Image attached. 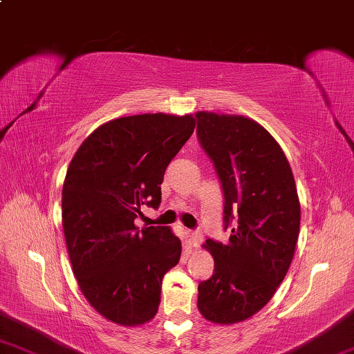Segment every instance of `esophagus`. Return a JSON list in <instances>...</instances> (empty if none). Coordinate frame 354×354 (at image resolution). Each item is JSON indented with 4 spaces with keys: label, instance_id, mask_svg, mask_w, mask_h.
<instances>
[{
    "label": "esophagus",
    "instance_id": "obj_1",
    "mask_svg": "<svg viewBox=\"0 0 354 354\" xmlns=\"http://www.w3.org/2000/svg\"><path fill=\"white\" fill-rule=\"evenodd\" d=\"M187 234H188V239H189V245L191 247H197V245L201 244V241H202V233L201 232L188 230Z\"/></svg>",
    "mask_w": 354,
    "mask_h": 354
}]
</instances>
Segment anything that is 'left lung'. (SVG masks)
I'll return each instance as SVG.
<instances>
[{
    "label": "left lung",
    "instance_id": "8db88e82",
    "mask_svg": "<svg viewBox=\"0 0 354 354\" xmlns=\"http://www.w3.org/2000/svg\"><path fill=\"white\" fill-rule=\"evenodd\" d=\"M197 135L224 189L227 244L207 239L214 272L199 284L197 308L208 322L233 325L268 305L292 263L300 201L281 146L243 115L197 111Z\"/></svg>",
    "mask_w": 354,
    "mask_h": 354
}]
</instances>
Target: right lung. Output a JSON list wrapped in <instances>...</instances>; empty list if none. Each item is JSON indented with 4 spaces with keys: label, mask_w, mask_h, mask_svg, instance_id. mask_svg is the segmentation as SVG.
I'll return each instance as SVG.
<instances>
[{
    "label": "right lung",
    "mask_w": 354,
    "mask_h": 354,
    "mask_svg": "<svg viewBox=\"0 0 354 354\" xmlns=\"http://www.w3.org/2000/svg\"><path fill=\"white\" fill-rule=\"evenodd\" d=\"M196 127L193 115L145 113L104 122L68 166L62 225L80 292L121 326L151 322L161 281L182 243L169 227L135 225L141 207L157 208L163 176Z\"/></svg>",
    "instance_id": "right-lung-1"
}]
</instances>
